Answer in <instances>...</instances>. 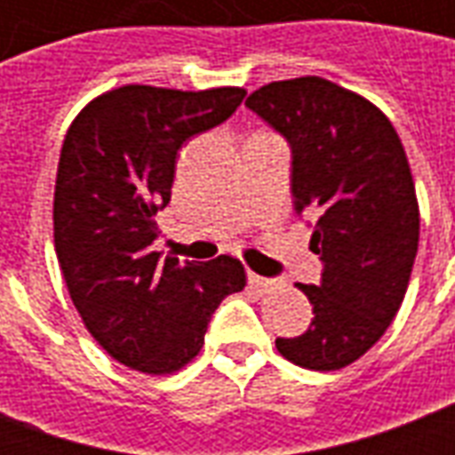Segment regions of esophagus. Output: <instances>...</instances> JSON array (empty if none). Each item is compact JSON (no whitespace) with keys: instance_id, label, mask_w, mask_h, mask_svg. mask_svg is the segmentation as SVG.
<instances>
[{"instance_id":"1","label":"esophagus","mask_w":455,"mask_h":455,"mask_svg":"<svg viewBox=\"0 0 455 455\" xmlns=\"http://www.w3.org/2000/svg\"><path fill=\"white\" fill-rule=\"evenodd\" d=\"M248 283L256 287V290H273L275 287V280H270V277H260L256 273H248Z\"/></svg>"}]
</instances>
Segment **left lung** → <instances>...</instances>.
<instances>
[{
    "mask_svg": "<svg viewBox=\"0 0 455 455\" xmlns=\"http://www.w3.org/2000/svg\"><path fill=\"white\" fill-rule=\"evenodd\" d=\"M246 107L290 143L295 209L315 221L309 248L324 263L319 285H297L312 324L277 351L339 371L387 331L410 285L419 204L407 153L375 104L324 77L263 84Z\"/></svg>",
    "mask_w": 455,
    "mask_h": 455,
    "instance_id": "obj_1",
    "label": "left lung"
}]
</instances>
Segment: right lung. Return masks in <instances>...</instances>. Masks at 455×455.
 <instances>
[{
    "instance_id": "add662e5",
    "label": "right lung",
    "mask_w": 455,
    "mask_h": 455,
    "mask_svg": "<svg viewBox=\"0 0 455 455\" xmlns=\"http://www.w3.org/2000/svg\"><path fill=\"white\" fill-rule=\"evenodd\" d=\"M243 97V87L182 92L124 84L94 97L65 133L55 253L87 331L126 368L146 375L185 368L204 346L221 299L246 287L236 258L180 263L150 248L178 150L227 121Z\"/></svg>"
}]
</instances>
